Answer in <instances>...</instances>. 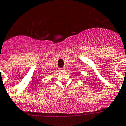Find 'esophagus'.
Masks as SVG:
<instances>
[{
	"mask_svg": "<svg viewBox=\"0 0 126 126\" xmlns=\"http://www.w3.org/2000/svg\"><path fill=\"white\" fill-rule=\"evenodd\" d=\"M65 68H65V67H63V68H61V70H65Z\"/></svg>",
	"mask_w": 126,
	"mask_h": 126,
	"instance_id": "obj_1",
	"label": "esophagus"
}]
</instances>
